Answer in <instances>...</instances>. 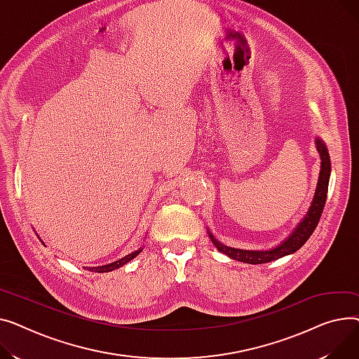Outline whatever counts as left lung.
<instances>
[{"label":"left lung","mask_w":359,"mask_h":359,"mask_svg":"<svg viewBox=\"0 0 359 359\" xmlns=\"http://www.w3.org/2000/svg\"><path fill=\"white\" fill-rule=\"evenodd\" d=\"M316 146H318V151H319L320 159H322L318 187H316V193H314V197H313V201H311V205L309 208L307 215L297 224V227L292 230V233L283 243H280L273 249L243 250V249H236V248L222 245L208 231L210 239H212V242L222 252V254L227 255L231 259H236V261L246 262V264H265V262H271V261H276L278 258H283L285 255L294 254V252L299 250L309 241V238L311 236V233L314 231L316 226H318L320 216L323 213V207L326 204V197H327L329 178H330V156L327 152V147L320 139H316Z\"/></svg>","instance_id":"1"}]
</instances>
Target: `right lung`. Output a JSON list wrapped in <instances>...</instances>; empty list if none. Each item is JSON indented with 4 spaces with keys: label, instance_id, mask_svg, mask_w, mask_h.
Returning a JSON list of instances; mask_svg holds the SVG:
<instances>
[{
    "label": "right lung",
    "instance_id": "1",
    "mask_svg": "<svg viewBox=\"0 0 359 359\" xmlns=\"http://www.w3.org/2000/svg\"><path fill=\"white\" fill-rule=\"evenodd\" d=\"M140 252H142V249H137V250L132 252V254L126 255L124 258H121V259H118V261H116V262H111V264H107V265H102V266H94V268H88V271H93V272H109V271L117 269V268H120L121 265L128 264L129 261H132L133 258H136V257L140 254Z\"/></svg>",
    "mask_w": 359,
    "mask_h": 359
}]
</instances>
